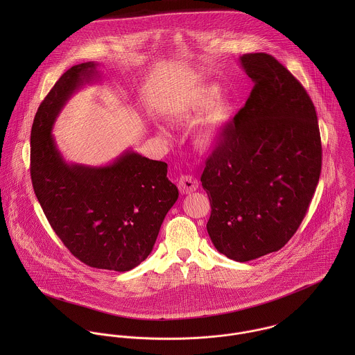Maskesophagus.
Instances as JSON below:
<instances>
[{"instance_id": "34e87169", "label": "esophagus", "mask_w": 355, "mask_h": 355, "mask_svg": "<svg viewBox=\"0 0 355 355\" xmlns=\"http://www.w3.org/2000/svg\"><path fill=\"white\" fill-rule=\"evenodd\" d=\"M178 187L182 194H190L198 189V180L191 175H183L179 179Z\"/></svg>"}]
</instances>
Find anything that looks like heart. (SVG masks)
Listing matches in <instances>:
<instances>
[{
	"label": "heart",
	"instance_id": "b5f03b06",
	"mask_svg": "<svg viewBox=\"0 0 355 355\" xmlns=\"http://www.w3.org/2000/svg\"><path fill=\"white\" fill-rule=\"evenodd\" d=\"M217 94L218 89L216 86H202L179 107L175 114L178 121H189L209 107L197 131V144L205 150H211L221 144L224 131L234 116L232 102L218 100L212 103L217 98Z\"/></svg>",
	"mask_w": 355,
	"mask_h": 355
}]
</instances>
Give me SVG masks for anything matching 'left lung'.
Returning <instances> with one entry per match:
<instances>
[{
    "instance_id": "8db88e82",
    "label": "left lung",
    "mask_w": 355,
    "mask_h": 355,
    "mask_svg": "<svg viewBox=\"0 0 355 355\" xmlns=\"http://www.w3.org/2000/svg\"><path fill=\"white\" fill-rule=\"evenodd\" d=\"M241 64L253 90L206 158L201 182L214 248L246 262L294 236L318 184L322 148L314 105L298 79L266 53L243 54Z\"/></svg>"
}]
</instances>
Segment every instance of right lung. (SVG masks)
<instances>
[{"label": "right lung", "instance_id": "obj_1", "mask_svg": "<svg viewBox=\"0 0 355 355\" xmlns=\"http://www.w3.org/2000/svg\"><path fill=\"white\" fill-rule=\"evenodd\" d=\"M97 76L96 62L73 65L41 102L31 128L30 173L53 231L71 254L97 269L125 272L152 253L179 191L165 162L131 150L98 168L62 159L51 135L54 120L72 93Z\"/></svg>", "mask_w": 355, "mask_h": 355}]
</instances>
